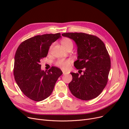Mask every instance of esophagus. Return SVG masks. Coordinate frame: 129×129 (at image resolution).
<instances>
[{"instance_id":"esophagus-1","label":"esophagus","mask_w":129,"mask_h":129,"mask_svg":"<svg viewBox=\"0 0 129 129\" xmlns=\"http://www.w3.org/2000/svg\"><path fill=\"white\" fill-rule=\"evenodd\" d=\"M62 72H63V75H66V74H67V72H64V71H62Z\"/></svg>"}]
</instances>
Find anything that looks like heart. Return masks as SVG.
<instances>
[{"label": "heart", "mask_w": 129, "mask_h": 129, "mask_svg": "<svg viewBox=\"0 0 129 129\" xmlns=\"http://www.w3.org/2000/svg\"><path fill=\"white\" fill-rule=\"evenodd\" d=\"M61 44L64 47L66 48L69 46L73 47V44L72 40L68 38H64L62 39L61 41ZM52 47V46L50 47V48ZM72 63V60H64V59H60L58 60L56 62V65L58 67H60L62 69L66 70L68 68L70 64Z\"/></svg>", "instance_id": "b5f03b06"}]
</instances>
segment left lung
I'll return each mask as SVG.
<instances>
[{
    "label": "left lung",
    "instance_id": "8db88e82",
    "mask_svg": "<svg viewBox=\"0 0 129 129\" xmlns=\"http://www.w3.org/2000/svg\"><path fill=\"white\" fill-rule=\"evenodd\" d=\"M62 36L73 40L77 46L75 68L83 74L71 73L73 76L68 84L72 94L82 100L96 98L106 86L111 67L110 56L103 42L92 35L83 33H66Z\"/></svg>",
    "mask_w": 129,
    "mask_h": 129
}]
</instances>
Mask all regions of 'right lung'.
Returning <instances> with one entry per match:
<instances>
[{"label": "right lung", "instance_id": "add662e5", "mask_svg": "<svg viewBox=\"0 0 129 129\" xmlns=\"http://www.w3.org/2000/svg\"><path fill=\"white\" fill-rule=\"evenodd\" d=\"M61 38L60 33L47 34L30 38L19 45L14 56V79L24 94L35 101L49 97L53 90L61 69L52 67L41 69L40 60L47 56L49 47Z\"/></svg>", "mask_w": 129, "mask_h": 129}]
</instances>
